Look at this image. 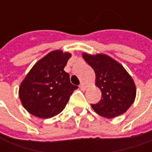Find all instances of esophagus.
Segmentation results:
<instances>
[{
	"instance_id": "1",
	"label": "esophagus",
	"mask_w": 152,
	"mask_h": 152,
	"mask_svg": "<svg viewBox=\"0 0 152 152\" xmlns=\"http://www.w3.org/2000/svg\"><path fill=\"white\" fill-rule=\"evenodd\" d=\"M80 88L82 89V90H86V86L85 85V84H83V83H81L80 85Z\"/></svg>"
}]
</instances>
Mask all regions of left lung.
Returning <instances> with one entry per match:
<instances>
[{
  "mask_svg": "<svg viewBox=\"0 0 152 152\" xmlns=\"http://www.w3.org/2000/svg\"><path fill=\"white\" fill-rule=\"evenodd\" d=\"M82 56L94 71L95 85L102 92V99L91 104L92 108L108 119L124 113L136 97V86L130 75L121 63L107 54L84 53Z\"/></svg>",
  "mask_w": 152,
  "mask_h": 152,
  "instance_id": "obj_1",
  "label": "left lung"
}]
</instances>
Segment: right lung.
Instances as JSON below:
<instances>
[{
    "instance_id": "add662e5",
    "label": "right lung",
    "mask_w": 152,
    "mask_h": 152,
    "mask_svg": "<svg viewBox=\"0 0 152 152\" xmlns=\"http://www.w3.org/2000/svg\"><path fill=\"white\" fill-rule=\"evenodd\" d=\"M72 56L67 52L53 50L32 66L22 81L18 95L23 107L39 118H51L59 114L78 86L70 82L64 71Z\"/></svg>"
}]
</instances>
